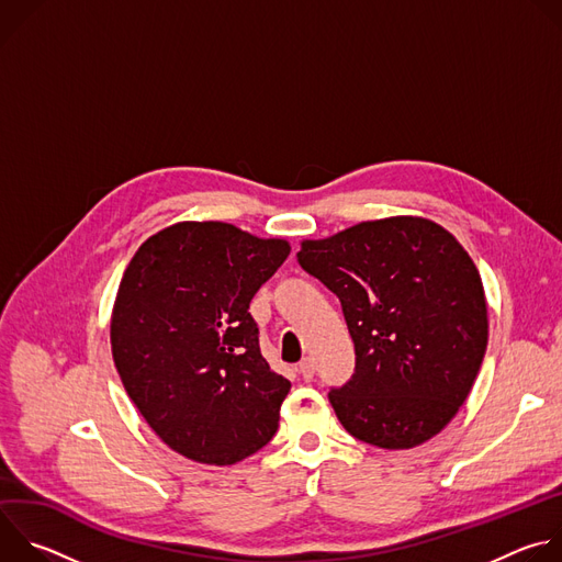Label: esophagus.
<instances>
[{
  "label": "esophagus",
  "instance_id": "obj_1",
  "mask_svg": "<svg viewBox=\"0 0 562 562\" xmlns=\"http://www.w3.org/2000/svg\"><path fill=\"white\" fill-rule=\"evenodd\" d=\"M297 371H300V375L308 382V380H313V373H315V364H313V360L311 358H304L300 364H297Z\"/></svg>",
  "mask_w": 562,
  "mask_h": 562
}]
</instances>
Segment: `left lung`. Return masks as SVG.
Segmentation results:
<instances>
[{
	"instance_id": "left-lung-1",
	"label": "left lung",
	"mask_w": 562,
	"mask_h": 562,
	"mask_svg": "<svg viewBox=\"0 0 562 562\" xmlns=\"http://www.w3.org/2000/svg\"><path fill=\"white\" fill-rule=\"evenodd\" d=\"M300 267L340 297L356 371L329 403L342 427L382 449L440 434L483 364L490 323L480 273L440 224L397 215L304 239Z\"/></svg>"
}]
</instances>
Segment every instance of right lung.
I'll use <instances>...</instances> for the list:
<instances>
[{"label": "right lung", "instance_id": "obj_1", "mask_svg": "<svg viewBox=\"0 0 562 562\" xmlns=\"http://www.w3.org/2000/svg\"><path fill=\"white\" fill-rule=\"evenodd\" d=\"M291 247L226 222H178L128 262L111 315L122 384L148 427L202 464H235L278 431L291 382L249 313Z\"/></svg>", "mask_w": 562, "mask_h": 562}]
</instances>
